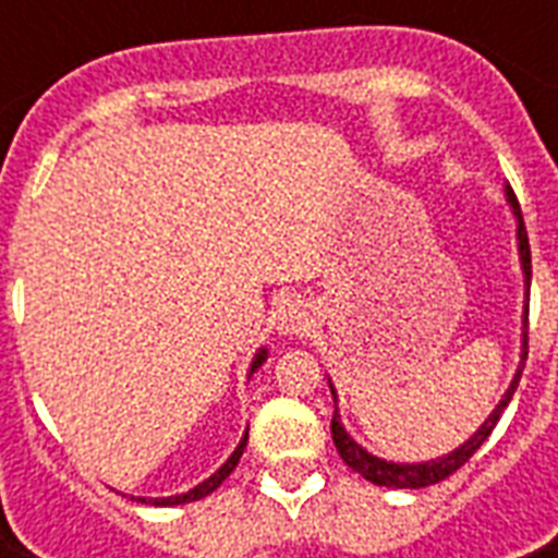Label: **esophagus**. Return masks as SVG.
<instances>
[{"instance_id": "esophagus-1", "label": "esophagus", "mask_w": 558, "mask_h": 558, "mask_svg": "<svg viewBox=\"0 0 558 558\" xmlns=\"http://www.w3.org/2000/svg\"><path fill=\"white\" fill-rule=\"evenodd\" d=\"M313 327V313L310 306L301 301V298H287L283 304L278 306V332L280 336H304L306 330Z\"/></svg>"}]
</instances>
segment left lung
<instances>
[{
  "label": "left lung",
  "instance_id": "8db88e82",
  "mask_svg": "<svg viewBox=\"0 0 558 558\" xmlns=\"http://www.w3.org/2000/svg\"><path fill=\"white\" fill-rule=\"evenodd\" d=\"M504 196H507V205H510L512 217H515V240H519V263H521V271H524V315H521V356H519V367H515V376H512L510 388L504 390V397L498 399V405L493 408V414L486 416L484 423L477 425V432L463 440L454 451L449 454H442V458H432V460H420V463H397V460H385V458H376L365 446H359L353 437L348 434L344 423H341V414H339V393H336V385L332 379H327L332 390V402H336V411H332V423H330V432H332V442H336V449H339L341 460L348 463L353 472L371 481L376 486H388V489H423V486H432V484H440L451 472H458L463 463H466L472 454H475L484 440L493 434L495 423L501 420L504 408L510 405L512 393L519 388V379H521V371H524V362H527V304H530V243H527V228H524V217H521V208H519V199H515V193L512 187L507 185L504 187Z\"/></svg>",
  "mask_w": 558,
  "mask_h": 558
}]
</instances>
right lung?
<instances>
[{
    "label": "right lung",
    "mask_w": 558,
    "mask_h": 558,
    "mask_svg": "<svg viewBox=\"0 0 558 558\" xmlns=\"http://www.w3.org/2000/svg\"><path fill=\"white\" fill-rule=\"evenodd\" d=\"M266 359H269V350H266V348H260V350H257V353H254L252 365H248V379H252L254 373H257V367H263V362H266ZM245 442H248V428H245V434H243V437H240V442H236V449L231 451V458H228L226 463H222V466H219L217 472H214V475L205 477L202 484H196V486H193V489H187V493L168 495V498H135V495H133V501L153 504V507H177V504L199 501V498H205V495L214 493V489H217V486L222 484V481H226V477L231 475V472H234V466H236V463H240V458H243Z\"/></svg>",
    "instance_id": "right-lung-1"
}]
</instances>
